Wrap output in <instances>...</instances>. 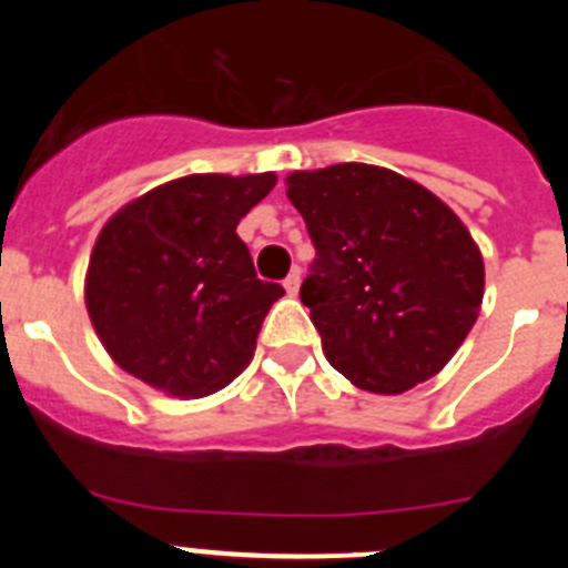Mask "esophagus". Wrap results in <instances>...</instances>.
<instances>
[{"instance_id":"34e87169","label":"esophagus","mask_w":568,"mask_h":568,"mask_svg":"<svg viewBox=\"0 0 568 568\" xmlns=\"http://www.w3.org/2000/svg\"><path fill=\"white\" fill-rule=\"evenodd\" d=\"M298 287H301V270L295 267L293 273L284 278V290H287V295H298Z\"/></svg>"}]
</instances>
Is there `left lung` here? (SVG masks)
<instances>
[{
    "mask_svg": "<svg viewBox=\"0 0 568 568\" xmlns=\"http://www.w3.org/2000/svg\"><path fill=\"white\" fill-rule=\"evenodd\" d=\"M315 244L301 284L329 364L398 395L458 353L484 301V258L458 215L418 182L361 162L287 175Z\"/></svg>",
    "mask_w": 568,
    "mask_h": 568,
    "instance_id": "8db88e82",
    "label": "left lung"
}]
</instances>
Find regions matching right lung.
<instances>
[{
    "label": "right lung",
    "mask_w": 568,
    "mask_h": 568,
    "mask_svg": "<svg viewBox=\"0 0 568 568\" xmlns=\"http://www.w3.org/2000/svg\"><path fill=\"white\" fill-rule=\"evenodd\" d=\"M273 187V173L184 175L104 224L84 304L124 373L175 398H204L250 364L284 287L255 275L235 227Z\"/></svg>",
    "instance_id": "add662e5"
}]
</instances>
